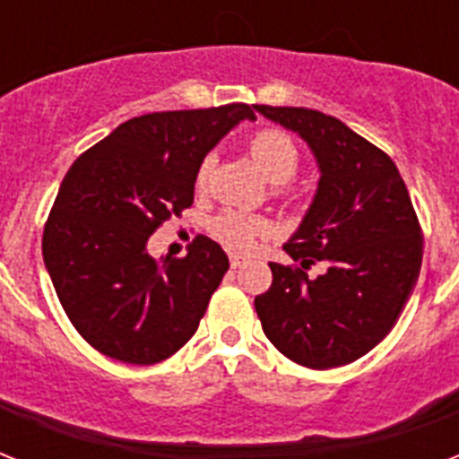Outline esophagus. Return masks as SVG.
Masks as SVG:
<instances>
[{
    "label": "esophagus",
    "mask_w": 459,
    "mask_h": 459,
    "mask_svg": "<svg viewBox=\"0 0 459 459\" xmlns=\"http://www.w3.org/2000/svg\"><path fill=\"white\" fill-rule=\"evenodd\" d=\"M245 264L243 257H238V255H230V269H240Z\"/></svg>",
    "instance_id": "esophagus-1"
}]
</instances>
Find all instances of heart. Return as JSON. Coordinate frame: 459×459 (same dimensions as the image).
Instances as JSON below:
<instances>
[{
  "mask_svg": "<svg viewBox=\"0 0 459 459\" xmlns=\"http://www.w3.org/2000/svg\"><path fill=\"white\" fill-rule=\"evenodd\" d=\"M247 152L257 166L262 176L272 183H286L300 169V152L290 138L283 131L276 128H264L255 133L247 143ZM209 171H212V159H204L197 169V187L207 186ZM269 223L262 216L243 214V212H221L212 223V233L221 240L226 247L236 252H250L257 247L259 238L266 236Z\"/></svg>",
  "mask_w": 459,
  "mask_h": 459,
  "instance_id": "1",
  "label": "heart"
}]
</instances>
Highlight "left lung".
Wrapping results in <instances>:
<instances>
[{"label": "left lung", "mask_w": 459, "mask_h": 459, "mask_svg": "<svg viewBox=\"0 0 459 459\" xmlns=\"http://www.w3.org/2000/svg\"><path fill=\"white\" fill-rule=\"evenodd\" d=\"M255 109L298 133L319 166V186L283 250L272 288L255 298L266 338L309 369L342 367L377 348L420 279L421 229L393 159L348 126L302 107ZM321 261L327 272H304Z\"/></svg>", "instance_id": "1"}]
</instances>
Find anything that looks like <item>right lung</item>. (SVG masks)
I'll use <instances>...</instances> for the list:
<instances>
[{"label": "right lung", "mask_w": 459, "mask_h": 459, "mask_svg": "<svg viewBox=\"0 0 459 459\" xmlns=\"http://www.w3.org/2000/svg\"><path fill=\"white\" fill-rule=\"evenodd\" d=\"M245 118H257L247 104L131 118L64 176L42 257L66 316L102 355L157 364L197 331L226 252L197 236L186 257L154 259L147 240L193 204L200 164Z\"/></svg>", "instance_id": "obj_1"}]
</instances>
